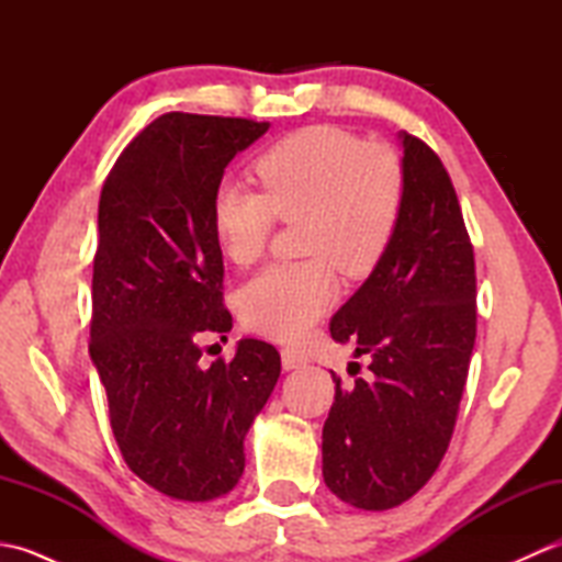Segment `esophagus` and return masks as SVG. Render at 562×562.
Listing matches in <instances>:
<instances>
[{
    "instance_id": "esophagus-1",
    "label": "esophagus",
    "mask_w": 562,
    "mask_h": 562,
    "mask_svg": "<svg viewBox=\"0 0 562 562\" xmlns=\"http://www.w3.org/2000/svg\"><path fill=\"white\" fill-rule=\"evenodd\" d=\"M308 362V357L302 348H294V345H288V348H282V367L284 369H300Z\"/></svg>"
}]
</instances>
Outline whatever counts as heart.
<instances>
[{"instance_id":"1","label":"heart","mask_w":562,"mask_h":562,"mask_svg":"<svg viewBox=\"0 0 562 562\" xmlns=\"http://www.w3.org/2000/svg\"><path fill=\"white\" fill-rule=\"evenodd\" d=\"M260 190L224 181L212 198V229L236 266L256 262L280 222H302L300 262L270 266L244 284L238 314L272 338L292 340L336 302V268L369 278L391 248L405 202L396 154L367 147L348 130L312 125L274 142L254 164Z\"/></svg>"}]
</instances>
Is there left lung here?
Returning <instances> with one entry per match:
<instances>
[{
  "instance_id": "obj_1",
  "label": "left lung",
  "mask_w": 562,
  "mask_h": 562,
  "mask_svg": "<svg viewBox=\"0 0 562 562\" xmlns=\"http://www.w3.org/2000/svg\"><path fill=\"white\" fill-rule=\"evenodd\" d=\"M405 202L379 268L330 321L369 355V379L336 381L324 425V481L360 509H391L432 479L459 417L475 342V260L451 178L401 133Z\"/></svg>"
}]
</instances>
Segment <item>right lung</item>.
Masks as SVG:
<instances>
[{"label":"right lung","mask_w":562,"mask_h":562,"mask_svg":"<svg viewBox=\"0 0 562 562\" xmlns=\"http://www.w3.org/2000/svg\"><path fill=\"white\" fill-rule=\"evenodd\" d=\"M266 130L164 113L123 149L99 200L91 360L127 469L186 503L241 479L246 432L280 376V352L254 338L229 362H200L202 340L232 330L212 198L226 164Z\"/></svg>","instance_id":"1"}]
</instances>
